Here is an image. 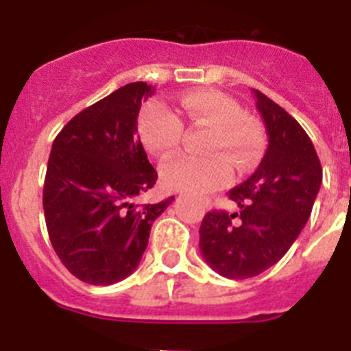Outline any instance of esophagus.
<instances>
[{
  "instance_id": "esophagus-1",
  "label": "esophagus",
  "mask_w": 351,
  "mask_h": 351,
  "mask_svg": "<svg viewBox=\"0 0 351 351\" xmlns=\"http://www.w3.org/2000/svg\"><path fill=\"white\" fill-rule=\"evenodd\" d=\"M202 206H204V209H210V207H213V202H210V198H204Z\"/></svg>"
}]
</instances>
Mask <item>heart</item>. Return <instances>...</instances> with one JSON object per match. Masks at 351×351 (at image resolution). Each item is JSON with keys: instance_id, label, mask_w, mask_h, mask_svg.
<instances>
[{"instance_id": "b5f03b06", "label": "heart", "mask_w": 351, "mask_h": 351, "mask_svg": "<svg viewBox=\"0 0 351 351\" xmlns=\"http://www.w3.org/2000/svg\"><path fill=\"white\" fill-rule=\"evenodd\" d=\"M179 112L191 125L209 126L206 151L209 156L172 158L161 167L165 188L186 193H209L234 178V169H246L260 149V132L250 117L241 114L237 101L214 89H197L179 98ZM138 135L149 153L165 158L178 147L182 123L167 105L153 101L138 117Z\"/></svg>"}]
</instances>
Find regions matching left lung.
<instances>
[{"label":"left lung","instance_id":"8db88e82","mask_svg":"<svg viewBox=\"0 0 351 351\" xmlns=\"http://www.w3.org/2000/svg\"><path fill=\"white\" fill-rule=\"evenodd\" d=\"M269 137L255 173L228 191L241 213L213 210L200 225V251L228 280L255 278L295 243L320 191L322 165L311 138L290 114L253 89Z\"/></svg>","mask_w":351,"mask_h":351}]
</instances>
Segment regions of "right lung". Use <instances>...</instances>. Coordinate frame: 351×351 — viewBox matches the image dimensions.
Segmentation results:
<instances>
[{
	"label": "right lung",
	"instance_id": "right-lung-1",
	"mask_svg": "<svg viewBox=\"0 0 351 351\" xmlns=\"http://www.w3.org/2000/svg\"><path fill=\"white\" fill-rule=\"evenodd\" d=\"M145 82L126 84L84 108L56 137L43 184L49 239L64 267L89 285H114L141 263L154 219L173 197L142 209L133 200L156 184L137 135Z\"/></svg>",
	"mask_w": 351,
	"mask_h": 351
}]
</instances>
